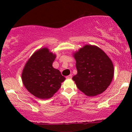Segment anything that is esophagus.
Returning <instances> with one entry per match:
<instances>
[{"instance_id":"esophagus-1","label":"esophagus","mask_w":132,"mask_h":132,"mask_svg":"<svg viewBox=\"0 0 132 132\" xmlns=\"http://www.w3.org/2000/svg\"><path fill=\"white\" fill-rule=\"evenodd\" d=\"M71 77H72V75H70L68 76H66V79H71Z\"/></svg>"}]
</instances>
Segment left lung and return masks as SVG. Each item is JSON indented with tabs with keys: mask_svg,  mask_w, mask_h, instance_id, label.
<instances>
[{
	"mask_svg": "<svg viewBox=\"0 0 132 132\" xmlns=\"http://www.w3.org/2000/svg\"><path fill=\"white\" fill-rule=\"evenodd\" d=\"M77 70L72 77L85 95L94 97L106 90L114 75L112 62L101 48L86 45L73 53Z\"/></svg>",
	"mask_w": 132,
	"mask_h": 132,
	"instance_id": "obj_1",
	"label": "left lung"
}]
</instances>
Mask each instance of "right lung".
<instances>
[{
	"mask_svg": "<svg viewBox=\"0 0 132 132\" xmlns=\"http://www.w3.org/2000/svg\"><path fill=\"white\" fill-rule=\"evenodd\" d=\"M56 57L48 48L37 50L26 62L22 71L24 87L35 97L42 100L52 97L65 77L52 66Z\"/></svg>",
	"mask_w": 132,
	"mask_h": 132,
	"instance_id": "obj_1",
	"label": "right lung"
}]
</instances>
